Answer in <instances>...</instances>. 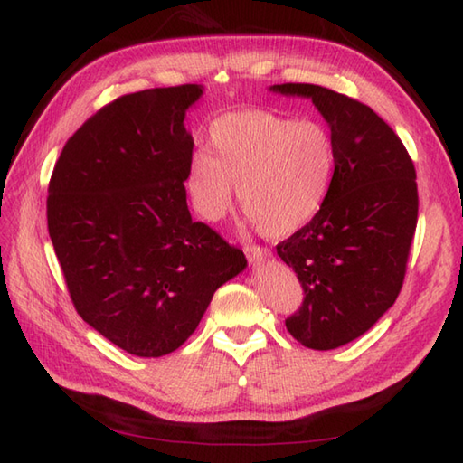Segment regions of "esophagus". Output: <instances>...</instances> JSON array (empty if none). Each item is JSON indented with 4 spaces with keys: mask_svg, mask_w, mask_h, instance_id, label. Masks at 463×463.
<instances>
[{
    "mask_svg": "<svg viewBox=\"0 0 463 463\" xmlns=\"http://www.w3.org/2000/svg\"><path fill=\"white\" fill-rule=\"evenodd\" d=\"M269 257V250L267 249H260V247H247V259L250 262H260Z\"/></svg>",
    "mask_w": 463,
    "mask_h": 463,
    "instance_id": "34e87169",
    "label": "esophagus"
}]
</instances>
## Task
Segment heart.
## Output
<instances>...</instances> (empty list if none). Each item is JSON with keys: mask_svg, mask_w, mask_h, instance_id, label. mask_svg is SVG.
<instances>
[{"mask_svg": "<svg viewBox=\"0 0 463 463\" xmlns=\"http://www.w3.org/2000/svg\"><path fill=\"white\" fill-rule=\"evenodd\" d=\"M209 150L194 151L186 165L194 211L222 219L237 186L247 221L270 239L288 237L320 213L336 169V143L322 123L260 109L213 121Z\"/></svg>", "mask_w": 463, "mask_h": 463, "instance_id": "obj_1", "label": "heart"}]
</instances>
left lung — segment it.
Here are the masks:
<instances>
[{
  "mask_svg": "<svg viewBox=\"0 0 463 463\" xmlns=\"http://www.w3.org/2000/svg\"><path fill=\"white\" fill-rule=\"evenodd\" d=\"M270 90L312 99L336 143L320 213L277 244L304 290L288 332L312 350H332L370 330L402 290L418 224L414 161L394 129L358 99L310 83Z\"/></svg>",
  "mask_w": 463,
  "mask_h": 463,
  "instance_id": "8db88e82",
  "label": "left lung"
}]
</instances>
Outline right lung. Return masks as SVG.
Returning a JSON list of instances; mask_svg holds the SVG:
<instances>
[{
  "label": "right lung",
  "instance_id": "add662e5",
  "mask_svg": "<svg viewBox=\"0 0 463 463\" xmlns=\"http://www.w3.org/2000/svg\"><path fill=\"white\" fill-rule=\"evenodd\" d=\"M201 85L123 95L69 137L47 189V229L77 314L115 346L159 358L199 326L214 290L247 267L193 221L184 111Z\"/></svg>",
  "mask_w": 463,
  "mask_h": 463
}]
</instances>
